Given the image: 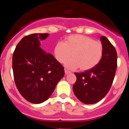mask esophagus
Here are the masks:
<instances>
[{
  "label": "esophagus",
  "mask_w": 129,
  "mask_h": 129,
  "mask_svg": "<svg viewBox=\"0 0 129 129\" xmlns=\"http://www.w3.org/2000/svg\"><path fill=\"white\" fill-rule=\"evenodd\" d=\"M64 73H65L66 75H67V74H70V73H71V72L68 71V70H64Z\"/></svg>",
  "instance_id": "34e87169"
}]
</instances>
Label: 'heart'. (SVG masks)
I'll list each match as a JSON object with an SVG mask.
<instances>
[{
  "instance_id": "1",
  "label": "heart",
  "mask_w": 129,
  "mask_h": 129,
  "mask_svg": "<svg viewBox=\"0 0 129 129\" xmlns=\"http://www.w3.org/2000/svg\"><path fill=\"white\" fill-rule=\"evenodd\" d=\"M103 53L101 42L79 34L67 36L64 43L57 42L53 47V55L60 63L64 62L71 54L72 57L64 62V67L70 70L79 67L81 70L92 69L100 62Z\"/></svg>"
}]
</instances>
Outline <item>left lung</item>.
I'll return each mask as SVG.
<instances>
[{
    "mask_svg": "<svg viewBox=\"0 0 129 129\" xmlns=\"http://www.w3.org/2000/svg\"><path fill=\"white\" fill-rule=\"evenodd\" d=\"M103 46L101 61L92 69L75 73L77 77L73 85L75 95L86 105L98 103L109 92L117 68V53L115 48L105 36L100 37Z\"/></svg>",
    "mask_w": 129,
    "mask_h": 129,
    "instance_id": "left-lung-1",
    "label": "left lung"
}]
</instances>
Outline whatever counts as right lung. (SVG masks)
Segmentation results:
<instances>
[{
  "label": "right lung",
  "mask_w": 129,
  "mask_h": 129,
  "mask_svg": "<svg viewBox=\"0 0 129 129\" xmlns=\"http://www.w3.org/2000/svg\"><path fill=\"white\" fill-rule=\"evenodd\" d=\"M48 34H34L23 37L13 54L15 83L24 98L39 104L50 97L64 75V68L51 53L41 48Z\"/></svg>",
  "instance_id": "1"
}]
</instances>
